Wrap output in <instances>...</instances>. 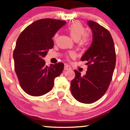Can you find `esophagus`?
<instances>
[{
  "instance_id": "esophagus-1",
  "label": "esophagus",
  "mask_w": 130,
  "mask_h": 130,
  "mask_svg": "<svg viewBox=\"0 0 130 130\" xmlns=\"http://www.w3.org/2000/svg\"><path fill=\"white\" fill-rule=\"evenodd\" d=\"M64 70H71V67L70 65H67V64H66V65H65Z\"/></svg>"
}]
</instances>
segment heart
Here are the masks:
<instances>
[{
    "label": "heart",
    "mask_w": 130,
    "mask_h": 130,
    "mask_svg": "<svg viewBox=\"0 0 130 130\" xmlns=\"http://www.w3.org/2000/svg\"><path fill=\"white\" fill-rule=\"evenodd\" d=\"M67 31L72 39L75 41L79 40L86 32L85 28L78 21L73 22L67 28ZM86 36H84L83 37V40H86ZM70 55H73V53H71Z\"/></svg>",
    "instance_id": "obj_1"
}]
</instances>
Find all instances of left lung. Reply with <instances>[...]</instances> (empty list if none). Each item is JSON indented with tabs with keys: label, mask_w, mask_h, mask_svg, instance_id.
I'll return each instance as SVG.
<instances>
[{
	"label": "left lung",
	"mask_w": 130,
	"mask_h": 130,
	"mask_svg": "<svg viewBox=\"0 0 130 130\" xmlns=\"http://www.w3.org/2000/svg\"><path fill=\"white\" fill-rule=\"evenodd\" d=\"M93 35L92 43L81 56L87 61V71L81 76L74 70L75 77L71 82V91L77 101L92 103L102 97L112 80L116 63V54L113 39L110 32L93 21H88Z\"/></svg>",
	"instance_id": "left-lung-1"
}]
</instances>
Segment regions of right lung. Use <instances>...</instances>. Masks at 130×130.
<instances>
[{"label": "right lung", "instance_id": "add662e5", "mask_svg": "<svg viewBox=\"0 0 130 130\" xmlns=\"http://www.w3.org/2000/svg\"><path fill=\"white\" fill-rule=\"evenodd\" d=\"M66 22L47 18L37 20L25 28L17 39L13 53L15 71L21 87L28 94H46L63 71V63L47 67L43 58L53 47L52 38Z\"/></svg>", "mask_w": 130, "mask_h": 130}]
</instances>
